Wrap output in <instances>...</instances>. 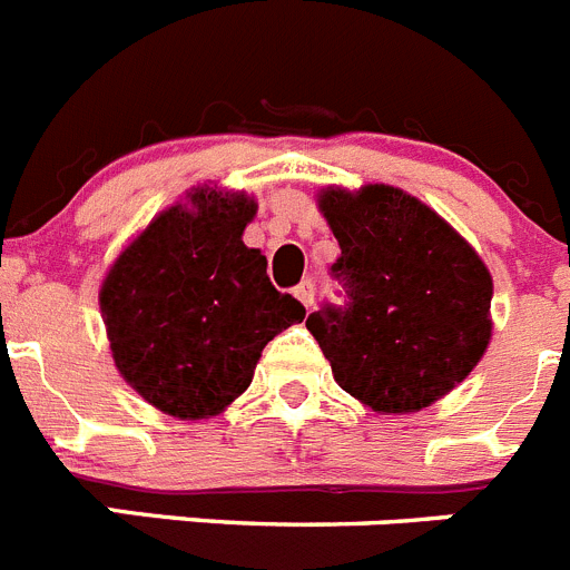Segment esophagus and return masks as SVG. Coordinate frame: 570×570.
<instances>
[{
  "mask_svg": "<svg viewBox=\"0 0 570 570\" xmlns=\"http://www.w3.org/2000/svg\"><path fill=\"white\" fill-rule=\"evenodd\" d=\"M314 294H316V288L311 279H302L299 285L294 288V296L302 302V305H305V308H311V305H314Z\"/></svg>",
  "mask_w": 570,
  "mask_h": 570,
  "instance_id": "1",
  "label": "esophagus"
}]
</instances>
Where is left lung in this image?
<instances>
[{
    "label": "left lung",
    "instance_id": "left-lung-1",
    "mask_svg": "<svg viewBox=\"0 0 570 570\" xmlns=\"http://www.w3.org/2000/svg\"><path fill=\"white\" fill-rule=\"evenodd\" d=\"M345 305L308 331L342 391L380 414H411L454 391L491 340L493 282L480 254L416 196L391 185L325 188Z\"/></svg>",
    "mask_w": 570,
    "mask_h": 570
}]
</instances>
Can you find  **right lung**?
<instances>
[{
  "label": "right lung",
  "instance_id": "add662e5",
  "mask_svg": "<svg viewBox=\"0 0 570 570\" xmlns=\"http://www.w3.org/2000/svg\"><path fill=\"white\" fill-rule=\"evenodd\" d=\"M256 203L194 188L116 256L99 291L119 374L179 420H208L250 385L262 347L305 320L268 259L242 242Z\"/></svg>",
  "mask_w": 570,
  "mask_h": 570
}]
</instances>
